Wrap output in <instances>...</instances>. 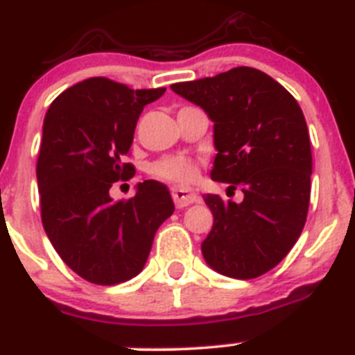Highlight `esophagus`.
Returning <instances> with one entry per match:
<instances>
[{
  "mask_svg": "<svg viewBox=\"0 0 355 355\" xmlns=\"http://www.w3.org/2000/svg\"><path fill=\"white\" fill-rule=\"evenodd\" d=\"M172 199L175 202V208H187V206L199 202L200 197L196 192H192L190 188L174 187L172 188Z\"/></svg>",
  "mask_w": 355,
  "mask_h": 355,
  "instance_id": "obj_1",
  "label": "esophagus"
}]
</instances>
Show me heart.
Wrapping results in <instances>:
<instances>
[{"instance_id": "obj_1", "label": "heart", "mask_w": 355, "mask_h": 355, "mask_svg": "<svg viewBox=\"0 0 355 355\" xmlns=\"http://www.w3.org/2000/svg\"><path fill=\"white\" fill-rule=\"evenodd\" d=\"M153 174L172 183H187L197 174V165L187 156H168L155 163Z\"/></svg>"}]
</instances>
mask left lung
Instances as JSON below:
<instances>
[{
    "label": "left lung",
    "instance_id": "left-lung-1",
    "mask_svg": "<svg viewBox=\"0 0 355 355\" xmlns=\"http://www.w3.org/2000/svg\"><path fill=\"white\" fill-rule=\"evenodd\" d=\"M171 89L213 122L211 180L243 192L241 202L202 196L213 213L200 245L205 261L227 277H259L283 261L306 224L313 159L302 110L283 85L252 67Z\"/></svg>",
    "mask_w": 355,
    "mask_h": 355
}]
</instances>
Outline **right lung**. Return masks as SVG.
Listing matches in <instances>:
<instances>
[{
    "instance_id": "1",
    "label": "right lung",
    "mask_w": 355,
    "mask_h": 355,
    "mask_svg": "<svg viewBox=\"0 0 355 355\" xmlns=\"http://www.w3.org/2000/svg\"><path fill=\"white\" fill-rule=\"evenodd\" d=\"M165 89L133 90L106 78L72 85L49 106L37 162L42 225L65 265L94 284L139 275L159 225L174 213L171 192L147 180L115 202L110 188L135 174L124 156L144 106Z\"/></svg>"
}]
</instances>
